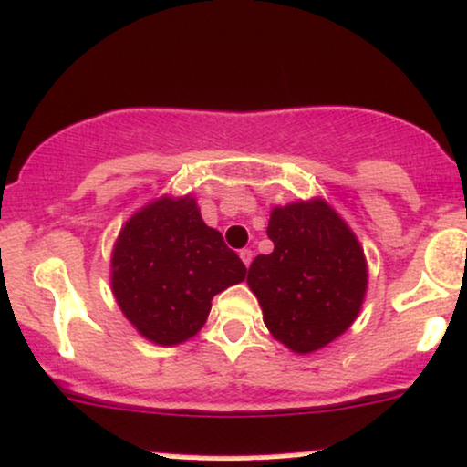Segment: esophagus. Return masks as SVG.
<instances>
[{
    "mask_svg": "<svg viewBox=\"0 0 467 467\" xmlns=\"http://www.w3.org/2000/svg\"><path fill=\"white\" fill-rule=\"evenodd\" d=\"M240 260L244 262V266H249L251 260H254V251H251V249H243V251H240Z\"/></svg>",
    "mask_w": 467,
    "mask_h": 467,
    "instance_id": "1",
    "label": "esophagus"
}]
</instances>
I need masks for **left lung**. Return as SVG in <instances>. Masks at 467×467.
I'll return each mask as SVG.
<instances>
[{
	"label": "left lung",
	"mask_w": 467,
	"mask_h": 467,
	"mask_svg": "<svg viewBox=\"0 0 467 467\" xmlns=\"http://www.w3.org/2000/svg\"><path fill=\"white\" fill-rule=\"evenodd\" d=\"M266 235L274 251L251 262L247 285L274 337L313 353L358 317L368 282L364 251L324 201L275 207Z\"/></svg>",
	"instance_id": "1"
}]
</instances>
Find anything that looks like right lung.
I'll list each match as a JSON object with an SVG mask.
<instances>
[{"mask_svg": "<svg viewBox=\"0 0 467 467\" xmlns=\"http://www.w3.org/2000/svg\"><path fill=\"white\" fill-rule=\"evenodd\" d=\"M244 275L247 266L202 223L190 196L140 209L114 244L112 291L120 311L143 337L163 347L201 331L213 296Z\"/></svg>", "mask_w": 467, "mask_h": 467, "instance_id": "1", "label": "right lung"}]
</instances>
